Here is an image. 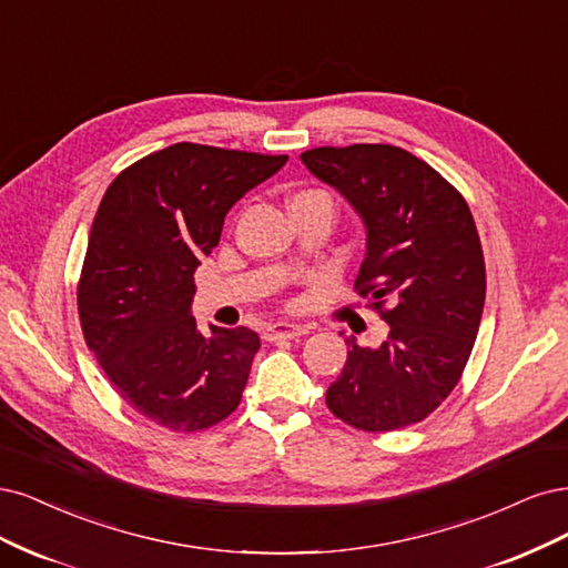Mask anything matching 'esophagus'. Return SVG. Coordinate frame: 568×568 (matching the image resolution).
I'll use <instances>...</instances> for the list:
<instances>
[{"label": "esophagus", "instance_id": "34e87169", "mask_svg": "<svg viewBox=\"0 0 568 568\" xmlns=\"http://www.w3.org/2000/svg\"><path fill=\"white\" fill-rule=\"evenodd\" d=\"M306 335V331L302 325H295V323H273L266 327V342H278V339H297Z\"/></svg>", "mask_w": 568, "mask_h": 568}]
</instances>
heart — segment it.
<instances>
[{
	"label": "heart",
	"mask_w": 568,
	"mask_h": 568,
	"mask_svg": "<svg viewBox=\"0 0 568 568\" xmlns=\"http://www.w3.org/2000/svg\"><path fill=\"white\" fill-rule=\"evenodd\" d=\"M302 200H327V203H331V197H327L323 191H302V193H297V195H292L290 205H292V203H302Z\"/></svg>",
	"instance_id": "obj_1"
}]
</instances>
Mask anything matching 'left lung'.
Masks as SVG:
<instances>
[{"label":"left lung","mask_w":568,"mask_h":568,"mask_svg":"<svg viewBox=\"0 0 568 568\" xmlns=\"http://www.w3.org/2000/svg\"><path fill=\"white\" fill-rule=\"evenodd\" d=\"M302 162L361 216L356 290L389 325L375 349L346 339L325 404L363 432L415 425L453 392L479 333L486 266L471 212L442 174L398 145H325Z\"/></svg>","instance_id":"obj_1"}]
</instances>
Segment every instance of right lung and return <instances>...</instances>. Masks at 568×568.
Masks as SVG:
<instances>
[{
  "instance_id": "obj_1",
  "label": "right lung",
  "mask_w": 568,
  "mask_h": 568,
  "mask_svg": "<svg viewBox=\"0 0 568 568\" xmlns=\"http://www.w3.org/2000/svg\"><path fill=\"white\" fill-rule=\"evenodd\" d=\"M287 155L174 143L108 186L78 287L89 352L134 410L172 432L207 429L241 404L260 335L197 331L193 273L229 210Z\"/></svg>"
}]
</instances>
